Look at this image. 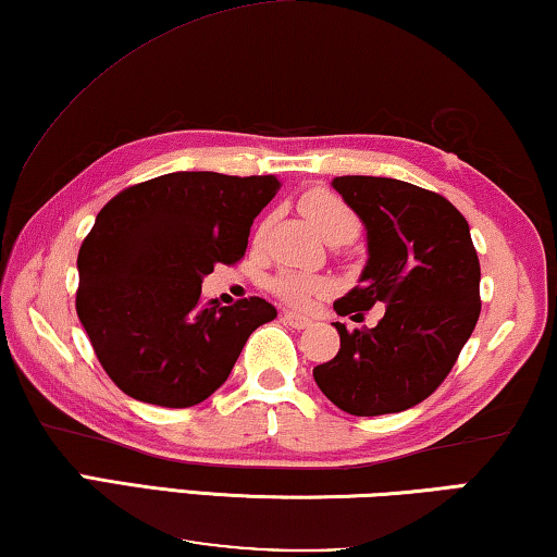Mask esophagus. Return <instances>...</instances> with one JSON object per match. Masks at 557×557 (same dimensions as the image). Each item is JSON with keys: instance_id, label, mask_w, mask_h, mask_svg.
Returning a JSON list of instances; mask_svg holds the SVG:
<instances>
[{"instance_id": "34e87169", "label": "esophagus", "mask_w": 557, "mask_h": 557, "mask_svg": "<svg viewBox=\"0 0 557 557\" xmlns=\"http://www.w3.org/2000/svg\"><path fill=\"white\" fill-rule=\"evenodd\" d=\"M282 320H285L289 326H295V330H307V326L312 324L310 317L297 314V312H285V314H282Z\"/></svg>"}]
</instances>
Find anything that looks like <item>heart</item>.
I'll list each match as a JSON object with an SVG mask.
<instances>
[{
	"label": "heart",
	"mask_w": 557,
	"mask_h": 557,
	"mask_svg": "<svg viewBox=\"0 0 557 557\" xmlns=\"http://www.w3.org/2000/svg\"><path fill=\"white\" fill-rule=\"evenodd\" d=\"M299 210L310 220L312 227L320 233L324 240H339L347 237L351 240L357 233V218L330 190H310L299 200ZM275 293L289 305H307L312 297L324 293V282L320 277L302 275V272H282L272 282Z\"/></svg>",
	"instance_id": "heart-1"
}]
</instances>
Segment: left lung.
Masks as SVG:
<instances>
[{"label":"left lung","mask_w":557,"mask_h":557,"mask_svg":"<svg viewBox=\"0 0 557 557\" xmlns=\"http://www.w3.org/2000/svg\"><path fill=\"white\" fill-rule=\"evenodd\" d=\"M332 188L367 231L359 285L334 302L339 317L364 320L386 305L376 326L334 322L337 357L314 367V382L342 411L382 417L406 411L451 372L481 314V264L466 218L419 185L342 175Z\"/></svg>","instance_id":"8db88e82"}]
</instances>
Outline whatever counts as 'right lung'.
<instances>
[{"label":"right lung","instance_id":"right-lung-1","mask_svg":"<svg viewBox=\"0 0 557 557\" xmlns=\"http://www.w3.org/2000/svg\"><path fill=\"white\" fill-rule=\"evenodd\" d=\"M275 175L178 171L131 185L78 250L76 312L106 374L138 401L185 409L225 384L277 310L262 297L200 305L202 277L245 255Z\"/></svg>","mask_w":557,"mask_h":557}]
</instances>
